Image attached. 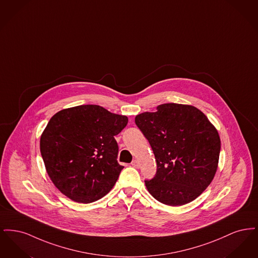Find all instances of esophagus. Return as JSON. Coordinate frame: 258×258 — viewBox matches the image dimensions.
Listing matches in <instances>:
<instances>
[{
	"label": "esophagus",
	"mask_w": 258,
	"mask_h": 258,
	"mask_svg": "<svg viewBox=\"0 0 258 258\" xmlns=\"http://www.w3.org/2000/svg\"><path fill=\"white\" fill-rule=\"evenodd\" d=\"M132 165H133L134 167H135V168H139V161L137 160H133Z\"/></svg>",
	"instance_id": "esophagus-1"
}]
</instances>
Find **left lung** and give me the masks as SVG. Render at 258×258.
Listing matches in <instances>:
<instances>
[{
    "mask_svg": "<svg viewBox=\"0 0 258 258\" xmlns=\"http://www.w3.org/2000/svg\"><path fill=\"white\" fill-rule=\"evenodd\" d=\"M157 161V173L146 180L158 201L181 206L199 197L218 169L221 139L216 127L197 107L164 103L156 112L135 117Z\"/></svg>",
    "mask_w": 258,
    "mask_h": 258,
    "instance_id": "obj_1",
    "label": "left lung"
}]
</instances>
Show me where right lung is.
Segmentation results:
<instances>
[{"mask_svg":"<svg viewBox=\"0 0 258 258\" xmlns=\"http://www.w3.org/2000/svg\"><path fill=\"white\" fill-rule=\"evenodd\" d=\"M127 122L126 116L95 104L62 109L50 119L40 136V153L62 195L91 203L110 191L123 168L114 136Z\"/></svg>","mask_w":258,"mask_h":258,"instance_id":"right-lung-1","label":"right lung"}]
</instances>
